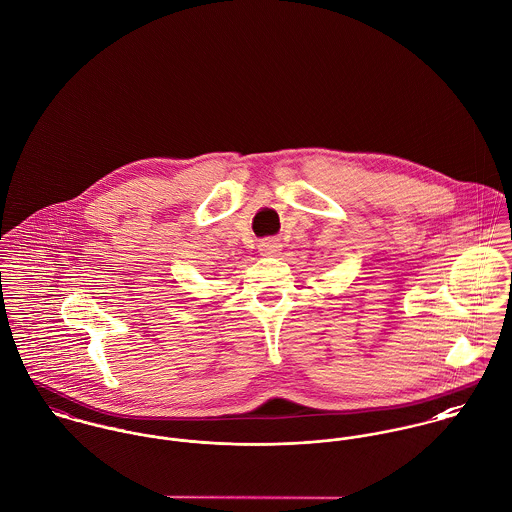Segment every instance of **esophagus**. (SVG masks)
Returning <instances> with one entry per match:
<instances>
[{"instance_id": "34e87169", "label": "esophagus", "mask_w": 512, "mask_h": 512, "mask_svg": "<svg viewBox=\"0 0 512 512\" xmlns=\"http://www.w3.org/2000/svg\"><path fill=\"white\" fill-rule=\"evenodd\" d=\"M280 248H282V244H280L278 238H264V240L260 242V252H264V254H274V252H278Z\"/></svg>"}]
</instances>
